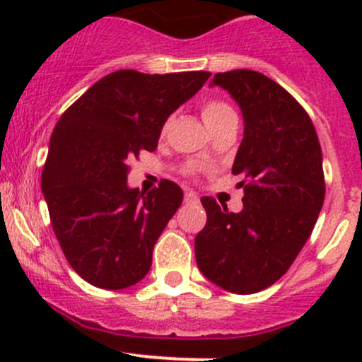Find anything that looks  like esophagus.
I'll return each mask as SVG.
<instances>
[{"label": "esophagus", "mask_w": 362, "mask_h": 362, "mask_svg": "<svg viewBox=\"0 0 362 362\" xmlns=\"http://www.w3.org/2000/svg\"><path fill=\"white\" fill-rule=\"evenodd\" d=\"M184 202L187 204H196V203H199V198L194 191H187L184 196Z\"/></svg>", "instance_id": "1"}]
</instances>
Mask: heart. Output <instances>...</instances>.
I'll return each instance as SVG.
<instances>
[{
  "label": "heart",
  "instance_id": "obj_1",
  "mask_svg": "<svg viewBox=\"0 0 362 362\" xmlns=\"http://www.w3.org/2000/svg\"><path fill=\"white\" fill-rule=\"evenodd\" d=\"M229 117H235V112L229 105L222 103V101L211 100L206 101L203 107V119L206 122L208 127H214L215 124L222 122V120L229 119Z\"/></svg>",
  "mask_w": 362,
  "mask_h": 362
}]
</instances>
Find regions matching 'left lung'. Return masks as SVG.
Returning a JSON list of instances; mask_svg holds the SVG:
<instances>
[{
    "mask_svg": "<svg viewBox=\"0 0 362 362\" xmlns=\"http://www.w3.org/2000/svg\"><path fill=\"white\" fill-rule=\"evenodd\" d=\"M243 117L233 175L243 182L238 214L204 196L206 226L194 240L199 272L235 294L273 286L298 257L324 204L322 151L301 105L254 69L217 73Z\"/></svg>",
    "mask_w": 362,
    "mask_h": 362,
    "instance_id": "obj_1",
    "label": "left lung"
}]
</instances>
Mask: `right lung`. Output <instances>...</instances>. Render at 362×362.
<instances>
[{
    "mask_svg": "<svg viewBox=\"0 0 362 362\" xmlns=\"http://www.w3.org/2000/svg\"><path fill=\"white\" fill-rule=\"evenodd\" d=\"M210 75L119 69L89 87L57 120L42 192L61 249L90 286L126 289L151 269L156 242L184 192L171 180L147 194L129 187L127 160L158 148L168 117Z\"/></svg>",
    "mask_w": 362,
    "mask_h": 362,
    "instance_id": "obj_1",
    "label": "right lung"
}]
</instances>
